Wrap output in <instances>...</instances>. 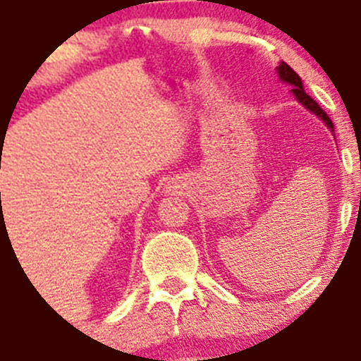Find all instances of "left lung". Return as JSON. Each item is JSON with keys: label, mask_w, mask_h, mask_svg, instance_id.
I'll use <instances>...</instances> for the list:
<instances>
[{"label": "left lung", "mask_w": 361, "mask_h": 361, "mask_svg": "<svg viewBox=\"0 0 361 361\" xmlns=\"http://www.w3.org/2000/svg\"><path fill=\"white\" fill-rule=\"evenodd\" d=\"M278 75H280V79H282V81H286V83H291L293 87H295V89H293V94L297 96L298 102H300V104H302L304 107H306V109H310V111H312V113L317 114L319 118L324 120L328 128H330V130L334 131L332 120L328 118V114L324 113V111L321 109V107H319L317 102H315V99H313L310 94H306V90L302 89V79H300V75H298L297 72H295V70H293L291 66H289V64L283 63V61H282V63H280V66H278Z\"/></svg>", "instance_id": "left-lung-1"}]
</instances>
